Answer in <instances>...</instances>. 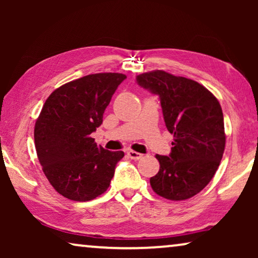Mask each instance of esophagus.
Listing matches in <instances>:
<instances>
[{"mask_svg":"<svg viewBox=\"0 0 258 258\" xmlns=\"http://www.w3.org/2000/svg\"><path fill=\"white\" fill-rule=\"evenodd\" d=\"M128 156L132 158V160H141V158L143 157V155L140 154V153H137V151L129 150L128 151Z\"/></svg>","mask_w":258,"mask_h":258,"instance_id":"esophagus-1","label":"esophagus"}]
</instances>
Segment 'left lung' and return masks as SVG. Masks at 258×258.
<instances>
[{
	"instance_id": "8db88e82",
	"label": "left lung",
	"mask_w": 258,
	"mask_h": 258,
	"mask_svg": "<svg viewBox=\"0 0 258 258\" xmlns=\"http://www.w3.org/2000/svg\"><path fill=\"white\" fill-rule=\"evenodd\" d=\"M136 81L160 96L165 126L174 135L170 155H156L160 170L150 178L151 188L167 200H188L206 188L223 156L220 102L196 81L163 70L141 74Z\"/></svg>"
}]
</instances>
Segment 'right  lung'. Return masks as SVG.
<instances>
[{
    "label": "right lung",
    "instance_id": "add662e5",
    "mask_svg": "<svg viewBox=\"0 0 258 258\" xmlns=\"http://www.w3.org/2000/svg\"><path fill=\"white\" fill-rule=\"evenodd\" d=\"M125 79L118 73L91 74L63 84L45 101L35 123V148L48 181L66 199L86 202L110 185L124 153L103 149L90 135Z\"/></svg>",
    "mask_w": 258,
    "mask_h": 258
}]
</instances>
